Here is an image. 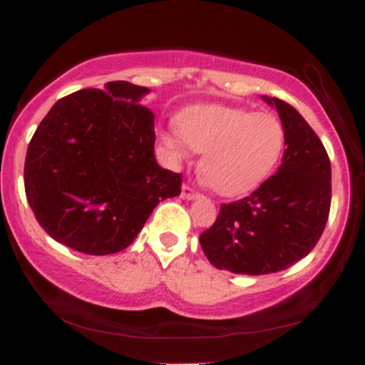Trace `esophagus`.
<instances>
[{
	"instance_id": "obj_1",
	"label": "esophagus",
	"mask_w": 365,
	"mask_h": 365,
	"mask_svg": "<svg viewBox=\"0 0 365 365\" xmlns=\"http://www.w3.org/2000/svg\"><path fill=\"white\" fill-rule=\"evenodd\" d=\"M199 195H200V194L195 190L194 187H190V185H183V187H182V197H183V199L194 200V199H197V197H199Z\"/></svg>"
}]
</instances>
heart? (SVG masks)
Listing matches in <instances>:
<instances>
[{
  "label": "heart",
  "mask_w": 365,
  "mask_h": 365,
  "mask_svg": "<svg viewBox=\"0 0 365 365\" xmlns=\"http://www.w3.org/2000/svg\"><path fill=\"white\" fill-rule=\"evenodd\" d=\"M178 127L163 132L171 156L202 153L200 171L217 194L244 195L276 170L287 148L278 116L245 108L192 106L178 115Z\"/></svg>",
  "instance_id": "heart-1"
}]
</instances>
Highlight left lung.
<instances>
[{
    "mask_svg": "<svg viewBox=\"0 0 365 365\" xmlns=\"http://www.w3.org/2000/svg\"><path fill=\"white\" fill-rule=\"evenodd\" d=\"M262 99L287 132L282 166L249 197L221 204L215 225L199 237L212 266L252 276L278 273L311 252L331 206V163L319 137L288 103Z\"/></svg>",
    "mask_w": 365,
    "mask_h": 365,
    "instance_id": "8db88e82",
    "label": "left lung"
}]
</instances>
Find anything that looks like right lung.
<instances>
[{
  "mask_svg": "<svg viewBox=\"0 0 365 365\" xmlns=\"http://www.w3.org/2000/svg\"><path fill=\"white\" fill-rule=\"evenodd\" d=\"M148 87L125 81L54 103L37 127L24 182L44 232L89 255L115 254L135 240L159 200L180 195L182 175L154 158Z\"/></svg>",
  "mask_w": 365,
  "mask_h": 365,
  "instance_id": "add662e5",
  "label": "right lung"
}]
</instances>
